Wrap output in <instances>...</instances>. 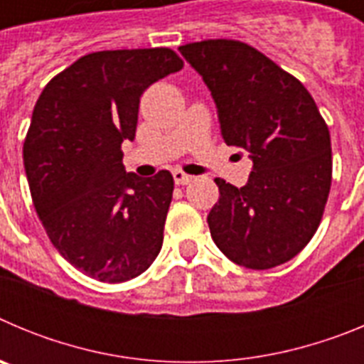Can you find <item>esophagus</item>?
<instances>
[{
  "label": "esophagus",
  "instance_id": "1",
  "mask_svg": "<svg viewBox=\"0 0 364 364\" xmlns=\"http://www.w3.org/2000/svg\"><path fill=\"white\" fill-rule=\"evenodd\" d=\"M173 178H175L176 186H186V184H189V182H191L193 176L186 175V173L180 171V169H175V171H173Z\"/></svg>",
  "mask_w": 364,
  "mask_h": 364
}]
</instances>
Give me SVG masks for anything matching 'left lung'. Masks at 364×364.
I'll list each match as a JSON object with an SVG mask.
<instances>
[{"instance_id": "1", "label": "left lung", "mask_w": 364, "mask_h": 364, "mask_svg": "<svg viewBox=\"0 0 364 364\" xmlns=\"http://www.w3.org/2000/svg\"><path fill=\"white\" fill-rule=\"evenodd\" d=\"M217 105L220 134L253 162L244 188L215 178L211 237L235 264L268 269L294 259L319 228L332 184L330 131L297 78L242 41L178 47Z\"/></svg>"}]
</instances>
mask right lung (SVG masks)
<instances>
[{"label":"right lung","instance_id":"add662e5","mask_svg":"<svg viewBox=\"0 0 364 364\" xmlns=\"http://www.w3.org/2000/svg\"><path fill=\"white\" fill-rule=\"evenodd\" d=\"M182 67L171 49L87 54L34 105L23 146L32 202L54 247L89 277L129 281L160 253L173 176L127 173L122 144L134 140L142 92Z\"/></svg>","mask_w":364,"mask_h":364}]
</instances>
